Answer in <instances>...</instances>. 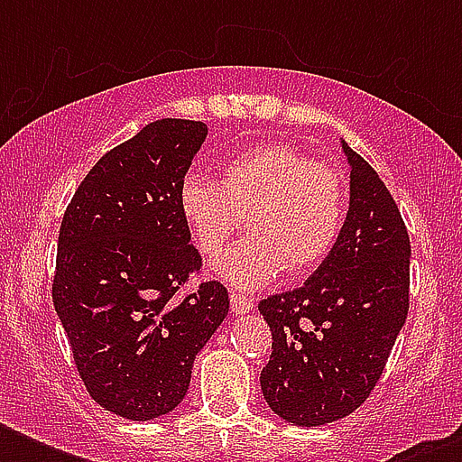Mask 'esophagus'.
I'll return each mask as SVG.
<instances>
[{
	"mask_svg": "<svg viewBox=\"0 0 462 462\" xmlns=\"http://www.w3.org/2000/svg\"><path fill=\"white\" fill-rule=\"evenodd\" d=\"M254 297L249 295H242V292H232L230 295V307H232V314H249L254 309Z\"/></svg>",
	"mask_w": 462,
	"mask_h": 462,
	"instance_id": "1",
	"label": "esophagus"
}]
</instances>
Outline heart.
<instances>
[{
  "label": "heart",
  "mask_w": 462,
  "mask_h": 462,
  "mask_svg": "<svg viewBox=\"0 0 462 462\" xmlns=\"http://www.w3.org/2000/svg\"><path fill=\"white\" fill-rule=\"evenodd\" d=\"M177 206L203 259L223 252L245 216L249 237L227 249L216 271L235 288L256 290L282 271L302 275L328 259L343 232L347 181L295 146L261 143L232 155L220 181L187 174Z\"/></svg>",
  "instance_id": "b5f03b06"
}]
</instances>
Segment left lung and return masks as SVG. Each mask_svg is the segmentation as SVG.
Here are the masks:
<instances>
[{"mask_svg":"<svg viewBox=\"0 0 462 462\" xmlns=\"http://www.w3.org/2000/svg\"><path fill=\"white\" fill-rule=\"evenodd\" d=\"M343 151L350 210L333 252L302 288L259 304L273 336L261 391L268 408L297 427L355 412L408 319V227L376 170L345 141Z\"/></svg>","mask_w":462,"mask_h":462,"instance_id":"1","label":"left lung"}]
</instances>
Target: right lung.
Segmentation results:
<instances>
[{
    "label": "right lung",
    "instance_id": "right-lung-1",
    "mask_svg": "<svg viewBox=\"0 0 462 462\" xmlns=\"http://www.w3.org/2000/svg\"><path fill=\"white\" fill-rule=\"evenodd\" d=\"M206 125L158 119L97 160L67 206L52 302L90 398L146 422L187 395L194 357L230 309L189 245L177 191L206 139Z\"/></svg>",
    "mask_w": 462,
    "mask_h": 462
}]
</instances>
